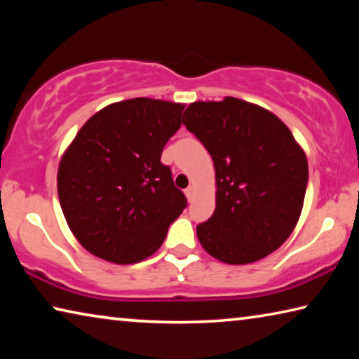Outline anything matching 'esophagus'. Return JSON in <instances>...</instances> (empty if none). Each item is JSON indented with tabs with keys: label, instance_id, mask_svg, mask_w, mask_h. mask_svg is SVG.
Here are the masks:
<instances>
[{
	"label": "esophagus",
	"instance_id": "1",
	"mask_svg": "<svg viewBox=\"0 0 359 359\" xmlns=\"http://www.w3.org/2000/svg\"><path fill=\"white\" fill-rule=\"evenodd\" d=\"M185 196H187L188 199H191V198L194 196V187H193V185H190V187L187 188V190H185Z\"/></svg>",
	"mask_w": 359,
	"mask_h": 359
}]
</instances>
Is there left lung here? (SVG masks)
Masks as SVG:
<instances>
[{
    "instance_id": "obj_1",
    "label": "left lung",
    "mask_w": 359,
    "mask_h": 359,
    "mask_svg": "<svg viewBox=\"0 0 359 359\" xmlns=\"http://www.w3.org/2000/svg\"><path fill=\"white\" fill-rule=\"evenodd\" d=\"M184 117L215 168L214 215L196 228L203 248L226 264L266 258L301 217L306 151L276 114L233 96L194 101Z\"/></svg>"
}]
</instances>
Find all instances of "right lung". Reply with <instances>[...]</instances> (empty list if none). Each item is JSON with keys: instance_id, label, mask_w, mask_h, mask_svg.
<instances>
[{"instance_id": "1", "label": "right lung", "mask_w": 359, "mask_h": 359, "mask_svg": "<svg viewBox=\"0 0 359 359\" xmlns=\"http://www.w3.org/2000/svg\"><path fill=\"white\" fill-rule=\"evenodd\" d=\"M185 104L154 98L112 102L92 115L66 147L57 190L66 223L85 250L135 264L161 247L187 205L161 151Z\"/></svg>"}]
</instances>
